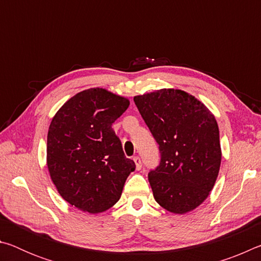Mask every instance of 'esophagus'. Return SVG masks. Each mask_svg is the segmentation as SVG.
I'll list each match as a JSON object with an SVG mask.
<instances>
[{"instance_id":"esophagus-1","label":"esophagus","mask_w":261,"mask_h":261,"mask_svg":"<svg viewBox=\"0 0 261 261\" xmlns=\"http://www.w3.org/2000/svg\"><path fill=\"white\" fill-rule=\"evenodd\" d=\"M134 161H135V163H136L137 170H140V169H141V160H140V158H139V156H135V158H134Z\"/></svg>"}]
</instances>
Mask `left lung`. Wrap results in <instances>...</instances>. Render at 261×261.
Here are the masks:
<instances>
[{"label": "left lung", "mask_w": 261, "mask_h": 261, "mask_svg": "<svg viewBox=\"0 0 261 261\" xmlns=\"http://www.w3.org/2000/svg\"><path fill=\"white\" fill-rule=\"evenodd\" d=\"M134 101L161 153L160 165L148 174L154 199L174 214L196 210L210 196L220 170L214 115L196 96L175 88L136 95Z\"/></svg>", "instance_id": "1"}]
</instances>
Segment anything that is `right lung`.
<instances>
[{"instance_id":"add662e5","label":"right lung","mask_w":261,"mask_h":261,"mask_svg":"<svg viewBox=\"0 0 261 261\" xmlns=\"http://www.w3.org/2000/svg\"><path fill=\"white\" fill-rule=\"evenodd\" d=\"M130 101L94 87L57 110L47 135V167L65 201L91 214L113 207L136 165L123 152L113 123Z\"/></svg>"}]
</instances>
